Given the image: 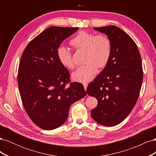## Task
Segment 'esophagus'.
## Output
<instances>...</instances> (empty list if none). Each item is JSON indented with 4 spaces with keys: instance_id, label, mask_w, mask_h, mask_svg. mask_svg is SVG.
<instances>
[{
    "instance_id": "obj_1",
    "label": "esophagus",
    "mask_w": 156,
    "mask_h": 156,
    "mask_svg": "<svg viewBox=\"0 0 156 156\" xmlns=\"http://www.w3.org/2000/svg\"><path fill=\"white\" fill-rule=\"evenodd\" d=\"M83 86H84V89H85V90H86L87 88L88 83H83Z\"/></svg>"
}]
</instances>
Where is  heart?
<instances>
[{
    "mask_svg": "<svg viewBox=\"0 0 156 156\" xmlns=\"http://www.w3.org/2000/svg\"><path fill=\"white\" fill-rule=\"evenodd\" d=\"M70 45L76 51L84 50V62L85 64L77 68L73 73L74 80L81 83L88 82L95 77L98 67H105L111 55V42L103 34L81 31L69 41ZM60 63L64 67L72 69L75 64L72 53L67 48L60 46L56 51Z\"/></svg>",
    "mask_w": 156,
    "mask_h": 156,
    "instance_id": "heart-1",
    "label": "heart"
}]
</instances>
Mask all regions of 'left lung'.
Segmentation results:
<instances>
[{"mask_svg": "<svg viewBox=\"0 0 156 156\" xmlns=\"http://www.w3.org/2000/svg\"><path fill=\"white\" fill-rule=\"evenodd\" d=\"M111 42V55L105 68L88 84V95L98 100L92 119L115 126L128 116L138 100L143 71L139 49L131 37L116 26L94 27Z\"/></svg>", "mask_w": 156, "mask_h": 156, "instance_id": "8db88e82", "label": "left lung"}]
</instances>
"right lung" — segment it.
<instances>
[{
  "label": "right lung",
  "instance_id": "right-lung-1",
  "mask_svg": "<svg viewBox=\"0 0 156 156\" xmlns=\"http://www.w3.org/2000/svg\"><path fill=\"white\" fill-rule=\"evenodd\" d=\"M78 29L49 27L32 40L22 54L17 73L22 103L31 120L43 129L62 126L71 105L86 95L81 83H70L69 71L56 53L62 41Z\"/></svg>",
  "mask_w": 156,
  "mask_h": 156
}]
</instances>
